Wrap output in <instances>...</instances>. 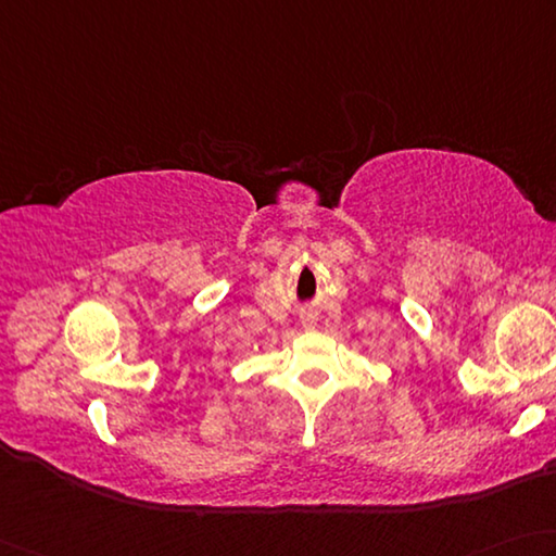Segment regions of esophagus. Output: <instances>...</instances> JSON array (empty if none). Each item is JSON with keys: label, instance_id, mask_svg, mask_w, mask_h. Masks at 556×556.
Instances as JSON below:
<instances>
[{"label": "esophagus", "instance_id": "esophagus-1", "mask_svg": "<svg viewBox=\"0 0 556 556\" xmlns=\"http://www.w3.org/2000/svg\"><path fill=\"white\" fill-rule=\"evenodd\" d=\"M309 325H313V323H309Z\"/></svg>", "mask_w": 556, "mask_h": 556}]
</instances>
